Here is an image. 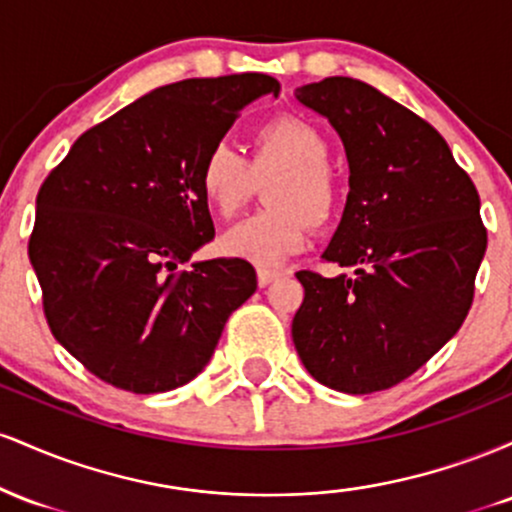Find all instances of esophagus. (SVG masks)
<instances>
[{
    "instance_id": "esophagus-1",
    "label": "esophagus",
    "mask_w": 512,
    "mask_h": 512,
    "mask_svg": "<svg viewBox=\"0 0 512 512\" xmlns=\"http://www.w3.org/2000/svg\"><path fill=\"white\" fill-rule=\"evenodd\" d=\"M279 276H281V272H276V269L260 267V269H257V284H260L262 289H264V286H269V284H272V281L279 279Z\"/></svg>"
}]
</instances>
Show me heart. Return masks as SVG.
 I'll list each match as a JSON object with an SVG mask.
<instances>
[{
  "instance_id": "heart-1",
  "label": "heart",
  "mask_w": 512,
  "mask_h": 512,
  "mask_svg": "<svg viewBox=\"0 0 512 512\" xmlns=\"http://www.w3.org/2000/svg\"><path fill=\"white\" fill-rule=\"evenodd\" d=\"M327 158L330 146L320 129L296 115L264 122L252 137L250 161L228 144L211 146L199 166V187L209 209L223 219L240 209L255 178L275 175L264 187L269 209L228 228L221 250L260 267H276L303 250L310 223L325 226L339 207V182Z\"/></svg>"
}]
</instances>
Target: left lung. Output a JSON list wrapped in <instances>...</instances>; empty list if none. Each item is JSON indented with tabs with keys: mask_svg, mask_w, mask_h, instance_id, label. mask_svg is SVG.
Instances as JSON below:
<instances>
[{
	"mask_svg": "<svg viewBox=\"0 0 512 512\" xmlns=\"http://www.w3.org/2000/svg\"><path fill=\"white\" fill-rule=\"evenodd\" d=\"M349 161V197L322 252L346 276L298 272L291 337L317 383L370 395L402 383L469 313L486 252L479 195L445 139L378 88L330 76L296 88Z\"/></svg>",
	"mask_w": 512,
	"mask_h": 512,
	"instance_id": "1",
	"label": "left lung"
}]
</instances>
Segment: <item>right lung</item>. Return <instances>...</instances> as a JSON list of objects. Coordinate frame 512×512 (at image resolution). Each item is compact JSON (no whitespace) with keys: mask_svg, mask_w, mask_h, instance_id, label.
<instances>
[{"mask_svg":"<svg viewBox=\"0 0 512 512\" xmlns=\"http://www.w3.org/2000/svg\"><path fill=\"white\" fill-rule=\"evenodd\" d=\"M267 74L154 88L76 139L35 199L28 257L55 339L105 383L154 395L190 383L257 289L245 260L182 262L214 240L199 166Z\"/></svg>","mask_w":512,"mask_h":512,"instance_id":"right-lung-1","label":"right lung"}]
</instances>
